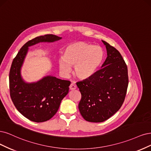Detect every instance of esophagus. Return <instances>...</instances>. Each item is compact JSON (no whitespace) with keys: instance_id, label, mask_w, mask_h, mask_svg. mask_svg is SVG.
<instances>
[{"instance_id":"34e87169","label":"esophagus","mask_w":151,"mask_h":151,"mask_svg":"<svg viewBox=\"0 0 151 151\" xmlns=\"http://www.w3.org/2000/svg\"><path fill=\"white\" fill-rule=\"evenodd\" d=\"M76 88V85L73 83H71L70 86V90H74Z\"/></svg>"}]
</instances>
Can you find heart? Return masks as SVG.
Segmentation results:
<instances>
[{"instance_id": "obj_1", "label": "heart", "mask_w": 151, "mask_h": 151, "mask_svg": "<svg viewBox=\"0 0 151 151\" xmlns=\"http://www.w3.org/2000/svg\"><path fill=\"white\" fill-rule=\"evenodd\" d=\"M104 51L98 46L84 42H76L68 46L62 59L58 61L60 71L68 75L71 66H74V74L81 80L93 76L104 60Z\"/></svg>"}]
</instances>
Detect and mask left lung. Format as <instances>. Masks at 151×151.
<instances>
[{"instance_id":"obj_1","label":"left lung","mask_w":151,"mask_h":151,"mask_svg":"<svg viewBox=\"0 0 151 151\" xmlns=\"http://www.w3.org/2000/svg\"><path fill=\"white\" fill-rule=\"evenodd\" d=\"M101 41L107 57L101 69L90 78L76 83L81 94L80 112L90 122H104L120 109L129 83L127 67L120 53L109 43Z\"/></svg>"}]
</instances>
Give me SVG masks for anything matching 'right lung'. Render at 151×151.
<instances>
[{"instance_id": "right-lung-1", "label": "right lung", "mask_w": 151, "mask_h": 151, "mask_svg": "<svg viewBox=\"0 0 151 151\" xmlns=\"http://www.w3.org/2000/svg\"><path fill=\"white\" fill-rule=\"evenodd\" d=\"M62 37L53 35L36 37L24 45L14 58L9 73V89L14 105L25 117L35 122L51 119L68 93L71 82L48 75L36 82L27 83L21 75V68L29 47L40 42H53Z\"/></svg>"}]
</instances>
